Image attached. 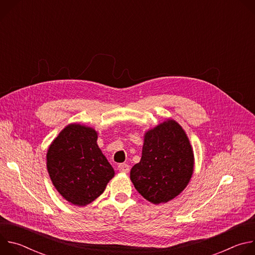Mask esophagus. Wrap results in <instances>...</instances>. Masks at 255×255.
I'll return each instance as SVG.
<instances>
[{
  "label": "esophagus",
  "instance_id": "esophagus-1",
  "mask_svg": "<svg viewBox=\"0 0 255 255\" xmlns=\"http://www.w3.org/2000/svg\"><path fill=\"white\" fill-rule=\"evenodd\" d=\"M118 170L121 172H129L130 166L127 163H120L118 165Z\"/></svg>",
  "mask_w": 255,
  "mask_h": 255
}]
</instances>
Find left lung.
<instances>
[{"label":"left lung","instance_id":"left-lung-1","mask_svg":"<svg viewBox=\"0 0 255 255\" xmlns=\"http://www.w3.org/2000/svg\"><path fill=\"white\" fill-rule=\"evenodd\" d=\"M194 171L190 140L174 120H167L144 135L142 156L130 171L138 193L157 205L185 190Z\"/></svg>","mask_w":255,"mask_h":255}]
</instances>
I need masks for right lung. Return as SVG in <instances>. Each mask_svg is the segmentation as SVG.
<instances>
[{
  "mask_svg": "<svg viewBox=\"0 0 255 255\" xmlns=\"http://www.w3.org/2000/svg\"><path fill=\"white\" fill-rule=\"evenodd\" d=\"M95 129L69 124L53 140L46 155L53 186L69 203L86 206L106 189L115 172L97 144Z\"/></svg>",
  "mask_w": 255,
  "mask_h": 255,
  "instance_id": "obj_1",
  "label": "right lung"
}]
</instances>
